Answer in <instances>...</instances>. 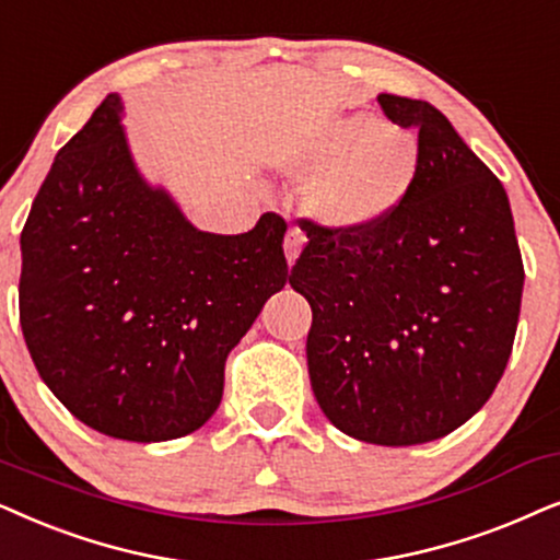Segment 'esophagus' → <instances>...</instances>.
<instances>
[{"label": "esophagus", "mask_w": 560, "mask_h": 560, "mask_svg": "<svg viewBox=\"0 0 560 560\" xmlns=\"http://www.w3.org/2000/svg\"><path fill=\"white\" fill-rule=\"evenodd\" d=\"M304 241H307V237H304V233H302L300 228H289V230H287V237H284V253H287L289 266H292L294 260H296V256H300V250H302Z\"/></svg>", "instance_id": "1"}]
</instances>
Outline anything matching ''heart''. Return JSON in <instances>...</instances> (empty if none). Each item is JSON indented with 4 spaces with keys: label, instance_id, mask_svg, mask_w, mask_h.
Segmentation results:
<instances>
[{
    "label": "heart",
    "instance_id": "obj_1",
    "mask_svg": "<svg viewBox=\"0 0 560 560\" xmlns=\"http://www.w3.org/2000/svg\"><path fill=\"white\" fill-rule=\"evenodd\" d=\"M292 174H315L307 210L327 228L366 230L397 210L412 189L420 143L374 115L332 119L281 153Z\"/></svg>",
    "mask_w": 560,
    "mask_h": 560
}]
</instances>
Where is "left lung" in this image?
I'll return each instance as SVG.
<instances>
[{"label":"left lung","instance_id":"left-lung-1","mask_svg":"<svg viewBox=\"0 0 560 560\" xmlns=\"http://www.w3.org/2000/svg\"><path fill=\"white\" fill-rule=\"evenodd\" d=\"M417 128L420 166L366 230L300 220L289 284L312 307L307 366L327 420L355 441L420 445L487 405L510 361L525 268L499 178L430 102L378 94Z\"/></svg>","mask_w":560,"mask_h":560}]
</instances>
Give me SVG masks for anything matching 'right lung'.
Returning <instances> with one entry per match:
<instances>
[{"label": "right lung", "instance_id": "add662e5", "mask_svg": "<svg viewBox=\"0 0 560 560\" xmlns=\"http://www.w3.org/2000/svg\"><path fill=\"white\" fill-rule=\"evenodd\" d=\"M109 94L58 151L20 235V325L43 382L96 432L161 443L220 407L225 361L287 284V222L202 233L132 161Z\"/></svg>", "mask_w": 560, "mask_h": 560}]
</instances>
